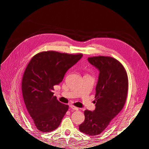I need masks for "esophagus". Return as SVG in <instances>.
I'll use <instances>...</instances> for the list:
<instances>
[{
    "label": "esophagus",
    "mask_w": 149,
    "mask_h": 149,
    "mask_svg": "<svg viewBox=\"0 0 149 149\" xmlns=\"http://www.w3.org/2000/svg\"><path fill=\"white\" fill-rule=\"evenodd\" d=\"M70 107L71 108V109H73V110H75V111H78V108L75 107V106H74L73 105H70Z\"/></svg>",
    "instance_id": "34e87169"
}]
</instances>
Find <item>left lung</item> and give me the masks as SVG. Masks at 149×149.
Returning a JSON list of instances; mask_svg holds the SVG:
<instances>
[{"mask_svg":"<svg viewBox=\"0 0 149 149\" xmlns=\"http://www.w3.org/2000/svg\"><path fill=\"white\" fill-rule=\"evenodd\" d=\"M88 61L100 71L96 87L94 111L85 110V119L79 125L81 132L89 136L100 134L123 109L128 91V77L124 67L114 58L89 57Z\"/></svg>","mask_w":149,"mask_h":149,"instance_id":"8db88e82","label":"left lung"}]
</instances>
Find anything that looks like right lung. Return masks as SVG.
<instances>
[{
  "label": "right lung",
  "mask_w": 149,
  "mask_h": 149,
  "mask_svg": "<svg viewBox=\"0 0 149 149\" xmlns=\"http://www.w3.org/2000/svg\"><path fill=\"white\" fill-rule=\"evenodd\" d=\"M83 54L42 52L31 58L24 71L22 91L30 120L40 131L52 132L60 125L68 105L53 96L54 86L60 83L66 72Z\"/></svg>",
  "instance_id": "1"
}]
</instances>
